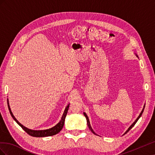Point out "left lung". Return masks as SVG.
Wrapping results in <instances>:
<instances>
[{
  "mask_svg": "<svg viewBox=\"0 0 155 155\" xmlns=\"http://www.w3.org/2000/svg\"><path fill=\"white\" fill-rule=\"evenodd\" d=\"M135 55H136V56H137V57L138 58V56L137 55V54H135ZM144 108H145V105H144V106H143V109H142V112H140V115L138 116V118H137V120H136L134 121V122L133 123V124L132 125H131L130 127H129L128 128V129L126 131H125V133H124V134H126L128 132V131H129V130H130L131 129H132L133 128V127L136 124V123H137V121L139 120V118H140V117H141V116H142V113H143V110H144ZM83 114H84V116H85V118H86V119H87V125H88V128H89V129H90L91 131H92V133H94V134H96L95 133H94V131L93 130V129H92V128L91 127V124H90V121H89V119H88V116H87V114L85 113V112H83Z\"/></svg>",
  "mask_w": 155,
  "mask_h": 155,
  "instance_id": "obj_1",
  "label": "left lung"
}]
</instances>
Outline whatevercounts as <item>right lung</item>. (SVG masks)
<instances>
[{
  "label": "right lung",
  "mask_w": 155,
  "mask_h": 155,
  "mask_svg": "<svg viewBox=\"0 0 155 155\" xmlns=\"http://www.w3.org/2000/svg\"><path fill=\"white\" fill-rule=\"evenodd\" d=\"M69 104L67 105V106L65 108V109L64 110V112L63 114V116L61 117V119L59 121V122L56 124L53 127H51L50 129H46V130H31V129H28L27 127H25V126H23L21 124H20L18 122V120L15 118V116H13L12 112L11 110L10 105H9V101L8 99V109L9 110H10V114L12 116V118H13V120H15L16 122L17 123V124L18 125H20L21 127L22 128V129L24 130L26 133H27L29 135L31 136V137H50V136H53L55 135L56 134H58V133H59L61 129L63 127V125L64 124V120H65V118H66V116L67 114V112L69 108Z\"/></svg>",
  "instance_id": "1"
}]
</instances>
